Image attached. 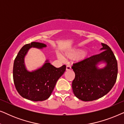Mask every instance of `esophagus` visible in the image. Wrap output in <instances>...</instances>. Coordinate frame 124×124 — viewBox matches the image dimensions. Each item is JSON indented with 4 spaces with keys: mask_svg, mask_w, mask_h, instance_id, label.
<instances>
[{
    "mask_svg": "<svg viewBox=\"0 0 124 124\" xmlns=\"http://www.w3.org/2000/svg\"><path fill=\"white\" fill-rule=\"evenodd\" d=\"M71 69V67L70 65H67V67H66V70H70Z\"/></svg>",
    "mask_w": 124,
    "mask_h": 124,
    "instance_id": "obj_1",
    "label": "esophagus"
}]
</instances>
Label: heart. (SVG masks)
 I'll return each instance as SVG.
<instances>
[{
  "label": "heart",
  "mask_w": 124,
  "mask_h": 124,
  "mask_svg": "<svg viewBox=\"0 0 124 124\" xmlns=\"http://www.w3.org/2000/svg\"><path fill=\"white\" fill-rule=\"evenodd\" d=\"M78 54H79L78 56V60H83V59H84L86 56H87V52L85 51L81 52V51L80 50H79V49H75V50L66 52L65 55L66 56V57L71 59L73 58L74 57L78 55ZM59 57H60V59H62V57L60 55H59Z\"/></svg>",
  "instance_id": "heart-1"
}]
</instances>
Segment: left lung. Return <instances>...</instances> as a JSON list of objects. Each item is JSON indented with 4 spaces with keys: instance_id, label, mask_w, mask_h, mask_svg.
<instances>
[{
    "instance_id": "left-lung-1",
    "label": "left lung",
    "mask_w": 124,
    "mask_h": 124,
    "mask_svg": "<svg viewBox=\"0 0 124 124\" xmlns=\"http://www.w3.org/2000/svg\"><path fill=\"white\" fill-rule=\"evenodd\" d=\"M102 52L73 64L75 73L72 89L76 97L83 101H93L106 95L116 83L118 67L116 57L111 48L101 43ZM101 61L108 65L99 70L96 65Z\"/></svg>"
}]
</instances>
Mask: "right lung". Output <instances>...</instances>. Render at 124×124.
Listing matches in <instances>:
<instances>
[{
  "mask_svg": "<svg viewBox=\"0 0 124 124\" xmlns=\"http://www.w3.org/2000/svg\"><path fill=\"white\" fill-rule=\"evenodd\" d=\"M45 47V44L39 42L26 44L21 48L14 61L13 78L15 87L22 97L30 101H43L48 99L57 80L66 70L65 65L57 68L47 62L41 68L34 72L26 70L24 57L29 49Z\"/></svg>",
  "mask_w": 124,
  "mask_h": 124,
  "instance_id": "1",
  "label": "right lung"
}]
</instances>
